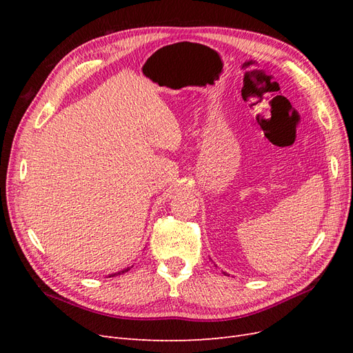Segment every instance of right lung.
Masks as SVG:
<instances>
[{"instance_id": "add662e5", "label": "right lung", "mask_w": 353, "mask_h": 353, "mask_svg": "<svg viewBox=\"0 0 353 353\" xmlns=\"http://www.w3.org/2000/svg\"><path fill=\"white\" fill-rule=\"evenodd\" d=\"M126 271H130V268H126V270H123V271H119V272H116V274H112L110 276H114V275H117V274L121 275V274H123V272H126Z\"/></svg>"}]
</instances>
